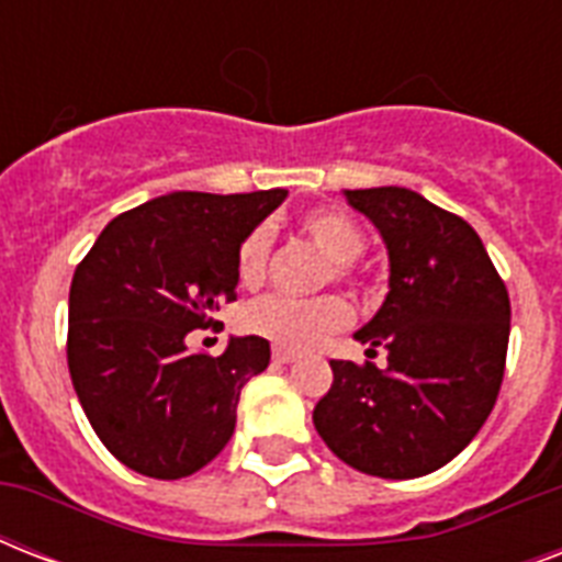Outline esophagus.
<instances>
[{"label":"esophagus","instance_id":"esophagus-1","mask_svg":"<svg viewBox=\"0 0 562 562\" xmlns=\"http://www.w3.org/2000/svg\"><path fill=\"white\" fill-rule=\"evenodd\" d=\"M294 359H297V352L289 350V347H273V361H280V364H291Z\"/></svg>","mask_w":562,"mask_h":562}]
</instances>
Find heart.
Masks as SVG:
<instances>
[{"mask_svg": "<svg viewBox=\"0 0 562 562\" xmlns=\"http://www.w3.org/2000/svg\"><path fill=\"white\" fill-rule=\"evenodd\" d=\"M303 236L308 245L317 247L329 262L324 280H350L352 262L364 254L368 238L350 215L338 210H315L300 221ZM268 254H271V233L268 227H256L238 245L236 271L241 285L256 289L268 273ZM350 321V306L341 297H315V300H289V297H265L254 306H247L245 326L250 333L262 335L268 341L306 350L317 344L324 335L338 333Z\"/></svg>", "mask_w": 562, "mask_h": 562, "instance_id": "obj_1", "label": "heart"}]
</instances>
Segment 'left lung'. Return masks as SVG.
<instances>
[{
	"instance_id": "8db88e82",
	"label": "left lung",
	"mask_w": 562,
	"mask_h": 562,
	"mask_svg": "<svg viewBox=\"0 0 562 562\" xmlns=\"http://www.w3.org/2000/svg\"><path fill=\"white\" fill-rule=\"evenodd\" d=\"M387 247V297L352 335L387 364L329 361L324 443L375 479H419L461 454L496 405L510 300L479 233L419 192L344 189Z\"/></svg>"
}]
</instances>
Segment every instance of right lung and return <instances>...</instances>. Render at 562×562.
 <instances>
[{
  "label": "right lung",
  "mask_w": 562,
  "mask_h": 562,
  "mask_svg": "<svg viewBox=\"0 0 562 562\" xmlns=\"http://www.w3.org/2000/svg\"><path fill=\"white\" fill-rule=\"evenodd\" d=\"M289 198L171 192L101 229L75 268L66 359L99 440L148 479H187L227 446L236 405L271 361L259 335H229L221 356L189 350V333L236 300V254Z\"/></svg>",
  "instance_id": "obj_1"
}]
</instances>
